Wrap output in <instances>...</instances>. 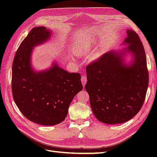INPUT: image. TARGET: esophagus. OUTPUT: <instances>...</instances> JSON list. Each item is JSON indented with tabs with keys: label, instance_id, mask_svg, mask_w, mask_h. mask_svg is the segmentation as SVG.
I'll return each instance as SVG.
<instances>
[{
	"label": "esophagus",
	"instance_id": "esophagus-1",
	"mask_svg": "<svg viewBox=\"0 0 157 157\" xmlns=\"http://www.w3.org/2000/svg\"><path fill=\"white\" fill-rule=\"evenodd\" d=\"M81 81H82V84L83 85V86L84 87L85 84L86 83V81H87V77H86V75H82V77L81 78Z\"/></svg>",
	"mask_w": 157,
	"mask_h": 157
}]
</instances>
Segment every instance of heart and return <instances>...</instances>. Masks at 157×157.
I'll return each mask as SVG.
<instances>
[{
    "label": "heart",
    "instance_id": "b5f03b06",
    "mask_svg": "<svg viewBox=\"0 0 157 157\" xmlns=\"http://www.w3.org/2000/svg\"><path fill=\"white\" fill-rule=\"evenodd\" d=\"M94 40L92 39H84L80 40L75 44L73 52L77 56H82L88 54L94 48ZM103 54L102 50L99 49L94 50L88 55L90 61H94L101 58Z\"/></svg>",
    "mask_w": 157,
    "mask_h": 157
}]
</instances>
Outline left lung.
I'll return each instance as SVG.
<instances>
[{
  "label": "left lung",
  "mask_w": 157,
  "mask_h": 157,
  "mask_svg": "<svg viewBox=\"0 0 157 157\" xmlns=\"http://www.w3.org/2000/svg\"><path fill=\"white\" fill-rule=\"evenodd\" d=\"M126 33L121 44L125 47L107 52L86 67L85 88L92 112L98 121L108 124L125 122L136 115L148 88L143 44L134 31L127 29ZM128 55L131 60L127 63Z\"/></svg>",
  "instance_id": "obj_1"
}]
</instances>
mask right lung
Masks as SVG:
<instances>
[{"instance_id":"right-lung-1","label":"right lung","mask_w":157,"mask_h":157,"mask_svg":"<svg viewBox=\"0 0 157 157\" xmlns=\"http://www.w3.org/2000/svg\"><path fill=\"white\" fill-rule=\"evenodd\" d=\"M52 35L45 27L33 28L19 46L12 64L14 101L27 119L44 126L63 121L73 98L83 88L79 73H69L56 61L45 70L33 67V49L46 43Z\"/></svg>"}]
</instances>
